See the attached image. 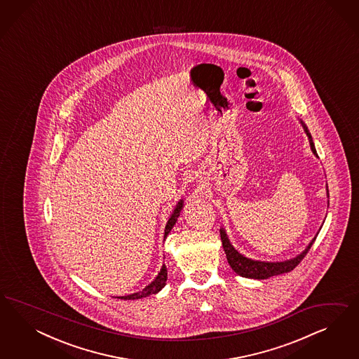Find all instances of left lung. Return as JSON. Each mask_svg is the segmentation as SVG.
I'll return each instance as SVG.
<instances>
[{
	"instance_id": "obj_1",
	"label": "left lung",
	"mask_w": 359,
	"mask_h": 359,
	"mask_svg": "<svg viewBox=\"0 0 359 359\" xmlns=\"http://www.w3.org/2000/svg\"><path fill=\"white\" fill-rule=\"evenodd\" d=\"M300 123H302L305 134H306V137H308V140H309L311 150L315 154L316 158H318L311 133L308 130V128H306V125H305L303 121L300 120ZM326 196H327V198H329L327 185H326ZM327 205H329V201H327ZM219 234H221V241H222V248H224V250H225L226 259H228L231 270L236 272V273H238L239 276H242V278H250V279H258V280H261V279H269V278H271V276H276V275H282V273H285V272L292 271L294 267H296L300 262L303 261V258L306 255V252L309 251L311 246L313 245V242H315L318 231H317L315 238L309 242V245L305 248V250L303 251V252H300V254L296 255L294 258H291V259H287V261L283 262L258 261V259L248 258V257H245L243 254H241L239 251L234 249V246L230 243V239H229L225 229H219Z\"/></svg>"
}]
</instances>
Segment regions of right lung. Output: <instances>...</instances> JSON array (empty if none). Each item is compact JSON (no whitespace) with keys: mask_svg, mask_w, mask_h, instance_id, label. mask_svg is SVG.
I'll list each match as a JSON object with an SVG mask.
<instances>
[{"mask_svg":"<svg viewBox=\"0 0 359 359\" xmlns=\"http://www.w3.org/2000/svg\"><path fill=\"white\" fill-rule=\"evenodd\" d=\"M183 207H184V201H183V198H182V200L177 201V204H176V207H175L172 215L170 216L167 224H165L164 239L167 238V236L170 234V231L174 228V225L176 224L179 216H180V212H182ZM165 282H167V267H165V264H163L162 269H161V271L156 275V278H155L149 285H146L142 291L135 292V294H126V296H117V297L121 299V300H137V299H142V297H146V296H150V294H158V292L163 288L164 285H165Z\"/></svg>","mask_w":359,"mask_h":359,"instance_id":"obj_1","label":"right lung"}]
</instances>
